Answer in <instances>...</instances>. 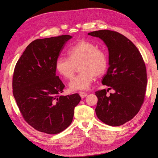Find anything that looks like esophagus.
Masks as SVG:
<instances>
[{"label": "esophagus", "mask_w": 158, "mask_h": 158, "mask_svg": "<svg viewBox=\"0 0 158 158\" xmlns=\"http://www.w3.org/2000/svg\"><path fill=\"white\" fill-rule=\"evenodd\" d=\"M79 94H80V97L82 98H85V97L87 95V94L85 93V92H80Z\"/></svg>", "instance_id": "1"}]
</instances>
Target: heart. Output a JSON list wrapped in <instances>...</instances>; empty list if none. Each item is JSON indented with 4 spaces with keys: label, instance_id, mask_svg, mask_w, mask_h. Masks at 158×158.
<instances>
[{
    "label": "heart",
    "instance_id": "obj_1",
    "mask_svg": "<svg viewBox=\"0 0 158 158\" xmlns=\"http://www.w3.org/2000/svg\"><path fill=\"white\" fill-rule=\"evenodd\" d=\"M68 58L59 56L55 61V69L66 79H71L79 65L80 73L69 84L71 91L88 89L95 76H100L106 71L108 65L107 54L104 51L88 41L81 40L66 51Z\"/></svg>",
    "mask_w": 158,
    "mask_h": 158
}]
</instances>
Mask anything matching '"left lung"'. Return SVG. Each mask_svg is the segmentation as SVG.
Returning <instances> with one entry per match:
<instances>
[{
  "label": "left lung",
  "instance_id": "left-lung-1",
  "mask_svg": "<svg viewBox=\"0 0 158 158\" xmlns=\"http://www.w3.org/2000/svg\"><path fill=\"white\" fill-rule=\"evenodd\" d=\"M102 40L109 50V64L103 85L109 88L95 92L98 103L95 113L100 121L118 127L129 121L144 103L147 85L144 61L135 44L117 31L108 30L88 33ZM113 89L115 92L106 95Z\"/></svg>",
  "mask_w": 158,
  "mask_h": 158
}]
</instances>
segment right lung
<instances>
[{
  "label": "right lung",
  "mask_w": 158,
  "mask_h": 158,
  "mask_svg": "<svg viewBox=\"0 0 158 158\" xmlns=\"http://www.w3.org/2000/svg\"><path fill=\"white\" fill-rule=\"evenodd\" d=\"M72 37L63 35L32 41L14 71L13 95L23 118L35 130L49 135L70 125L81 100L78 94L60 95L65 85L56 76L55 61Z\"/></svg>",
  "instance_id": "add662e5"
}]
</instances>
